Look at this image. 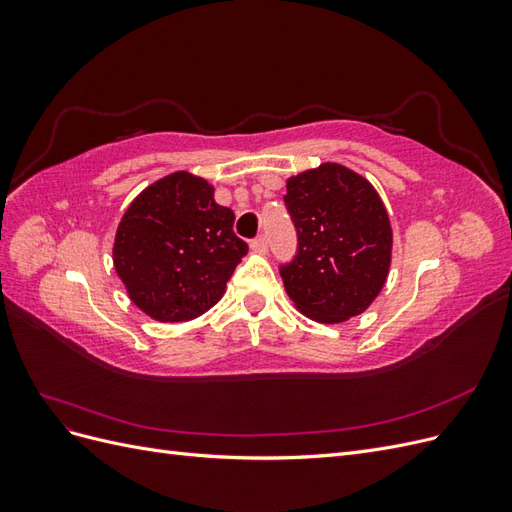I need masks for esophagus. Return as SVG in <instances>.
I'll return each mask as SVG.
<instances>
[{"mask_svg": "<svg viewBox=\"0 0 512 512\" xmlns=\"http://www.w3.org/2000/svg\"><path fill=\"white\" fill-rule=\"evenodd\" d=\"M250 247H252V250H254L256 254H265L267 247H269V241H267L265 235H260V237H256V239L250 243Z\"/></svg>", "mask_w": 512, "mask_h": 512, "instance_id": "obj_1", "label": "esophagus"}]
</instances>
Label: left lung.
Segmentation results:
<instances>
[{
	"instance_id": "8db88e82",
	"label": "left lung",
	"mask_w": 512,
	"mask_h": 512,
	"mask_svg": "<svg viewBox=\"0 0 512 512\" xmlns=\"http://www.w3.org/2000/svg\"><path fill=\"white\" fill-rule=\"evenodd\" d=\"M284 203L299 235L297 258L280 271L294 307L322 324L363 314L384 288L393 254L391 220L374 185L324 162L286 179Z\"/></svg>"
}]
</instances>
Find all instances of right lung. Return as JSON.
I'll return each mask as SVG.
<instances>
[{
  "label": "right lung",
  "instance_id": "1",
  "mask_svg": "<svg viewBox=\"0 0 512 512\" xmlns=\"http://www.w3.org/2000/svg\"><path fill=\"white\" fill-rule=\"evenodd\" d=\"M213 185L188 170L138 194L115 232L113 265L130 301L158 322H185L218 303L247 243Z\"/></svg>",
  "mask_w": 512,
  "mask_h": 512
}]
</instances>
